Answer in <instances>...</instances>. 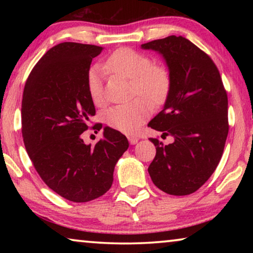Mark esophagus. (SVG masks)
<instances>
[{"instance_id": "34e87169", "label": "esophagus", "mask_w": 253, "mask_h": 253, "mask_svg": "<svg viewBox=\"0 0 253 253\" xmlns=\"http://www.w3.org/2000/svg\"><path fill=\"white\" fill-rule=\"evenodd\" d=\"M127 139H129V143H130L131 145H134V144L138 143V140H139V138L136 137V136H130V137H127Z\"/></svg>"}]
</instances>
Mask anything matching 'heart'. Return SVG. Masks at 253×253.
Masks as SVG:
<instances>
[{
    "mask_svg": "<svg viewBox=\"0 0 253 253\" xmlns=\"http://www.w3.org/2000/svg\"><path fill=\"white\" fill-rule=\"evenodd\" d=\"M106 72L131 79L133 94H140L152 105H161L170 91V75L162 65L152 64L151 58L130 48H120L107 58L102 65ZM87 88L95 106L105 103L101 72L98 68L88 72ZM146 100L137 98L123 105L114 106L106 112L109 126L124 133H134L150 116Z\"/></svg>",
    "mask_w": 253,
    "mask_h": 253,
    "instance_id": "heart-1",
    "label": "heart"
}]
</instances>
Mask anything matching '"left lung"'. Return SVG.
Instances as JSON below:
<instances>
[{
    "instance_id": "left-lung-1",
    "label": "left lung",
    "mask_w": 253,
    "mask_h": 253,
    "mask_svg": "<svg viewBox=\"0 0 253 253\" xmlns=\"http://www.w3.org/2000/svg\"><path fill=\"white\" fill-rule=\"evenodd\" d=\"M165 58L170 91L164 109L148 123L172 137L165 145L155 138L152 181L172 196L197 191L215 170L228 136V98L220 72L211 57L183 37L170 36L141 44Z\"/></svg>"
}]
</instances>
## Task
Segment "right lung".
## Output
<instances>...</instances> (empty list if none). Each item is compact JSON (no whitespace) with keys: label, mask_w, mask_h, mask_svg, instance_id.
<instances>
[{"label":"right lung","mask_w":253,"mask_h":253,"mask_svg":"<svg viewBox=\"0 0 253 253\" xmlns=\"http://www.w3.org/2000/svg\"><path fill=\"white\" fill-rule=\"evenodd\" d=\"M101 51L94 44H56L31 71L23 93L22 133L31 161L48 188L75 203L108 191L116 162L129 147L126 137L109 126L95 146L82 138L95 115L87 77Z\"/></svg>","instance_id":"right-lung-1"}]
</instances>
